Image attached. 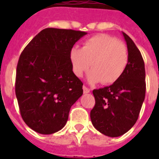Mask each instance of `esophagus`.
Here are the masks:
<instances>
[{
  "label": "esophagus",
  "instance_id": "obj_1",
  "mask_svg": "<svg viewBox=\"0 0 159 159\" xmlns=\"http://www.w3.org/2000/svg\"><path fill=\"white\" fill-rule=\"evenodd\" d=\"M82 88H83V92H84V93H89L90 92V89L89 88H87L86 86H83Z\"/></svg>",
  "mask_w": 159,
  "mask_h": 159
}]
</instances>
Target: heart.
<instances>
[{
	"label": "heart",
	"mask_w": 159,
	"mask_h": 159,
	"mask_svg": "<svg viewBox=\"0 0 159 159\" xmlns=\"http://www.w3.org/2000/svg\"><path fill=\"white\" fill-rule=\"evenodd\" d=\"M70 60L77 77H82L92 63V70L88 75L90 82L112 84L124 74L129 56L122 42L113 36L100 34L88 39L82 48H72Z\"/></svg>",
	"instance_id": "obj_1"
}]
</instances>
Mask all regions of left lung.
Segmentation results:
<instances>
[{
    "label": "left lung",
    "instance_id": "left-lung-1",
    "mask_svg": "<svg viewBox=\"0 0 159 159\" xmlns=\"http://www.w3.org/2000/svg\"><path fill=\"white\" fill-rule=\"evenodd\" d=\"M128 48V64L118 81L109 87L93 90L96 104L91 111L95 128L109 137L129 131L138 120L146 92L145 68L140 52L123 32Z\"/></svg>",
    "mask_w": 159,
    "mask_h": 159
}]
</instances>
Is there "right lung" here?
<instances>
[{"mask_svg":"<svg viewBox=\"0 0 159 159\" xmlns=\"http://www.w3.org/2000/svg\"><path fill=\"white\" fill-rule=\"evenodd\" d=\"M86 32L47 28L24 48L16 67V95L21 117L42 134L62 129L71 106L83 93L72 72L70 51Z\"/></svg>","mask_w":159,"mask_h":159,"instance_id":"1","label":"right lung"}]
</instances>
